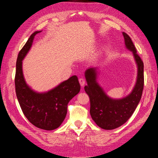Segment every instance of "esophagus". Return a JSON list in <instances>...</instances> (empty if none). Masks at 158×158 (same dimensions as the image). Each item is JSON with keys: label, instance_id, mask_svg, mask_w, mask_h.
Segmentation results:
<instances>
[{"label": "esophagus", "instance_id": "obj_1", "mask_svg": "<svg viewBox=\"0 0 158 158\" xmlns=\"http://www.w3.org/2000/svg\"><path fill=\"white\" fill-rule=\"evenodd\" d=\"M79 81L80 85H81L82 87L85 85V79H84L80 78V79H79Z\"/></svg>", "mask_w": 158, "mask_h": 158}]
</instances>
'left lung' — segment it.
<instances>
[{"label":"left lung","mask_w":158,"mask_h":158,"mask_svg":"<svg viewBox=\"0 0 158 158\" xmlns=\"http://www.w3.org/2000/svg\"><path fill=\"white\" fill-rule=\"evenodd\" d=\"M122 34L126 46L132 51L138 65L136 83L132 92L122 99L111 98L97 83L96 68H90L85 72L88 85L85 86V90L89 97L91 117L98 127L106 130L117 128L128 120L139 102L143 89V63L130 36L126 32Z\"/></svg>","instance_id":"8db88e82"}]
</instances>
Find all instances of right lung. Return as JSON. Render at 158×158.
Segmentation results:
<instances>
[{"label": "right lung", "mask_w": 158, "mask_h": 158, "mask_svg": "<svg viewBox=\"0 0 158 158\" xmlns=\"http://www.w3.org/2000/svg\"><path fill=\"white\" fill-rule=\"evenodd\" d=\"M36 31L31 35L19 53L16 64L15 91L23 113L38 128L51 131L59 127L67 113V106L80 91L76 76H73L54 89L45 93H37L25 81L22 72V60L31 47Z\"/></svg>", "instance_id": "1"}]
</instances>
